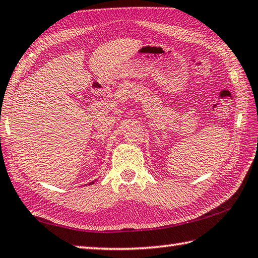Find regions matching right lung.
I'll use <instances>...</instances> for the list:
<instances>
[{
  "mask_svg": "<svg viewBox=\"0 0 258 258\" xmlns=\"http://www.w3.org/2000/svg\"><path fill=\"white\" fill-rule=\"evenodd\" d=\"M91 184H93V181H91V182H90V184H89V185H91Z\"/></svg>",
  "mask_w": 258,
  "mask_h": 258,
  "instance_id": "add662e5",
  "label": "right lung"
}]
</instances>
